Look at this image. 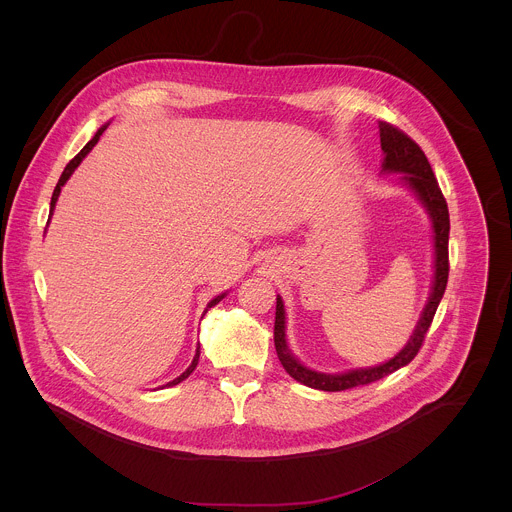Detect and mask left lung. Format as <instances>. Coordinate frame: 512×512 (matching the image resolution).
Here are the masks:
<instances>
[{"label": "left lung", "mask_w": 512, "mask_h": 512, "mask_svg": "<svg viewBox=\"0 0 512 512\" xmlns=\"http://www.w3.org/2000/svg\"><path fill=\"white\" fill-rule=\"evenodd\" d=\"M380 128V147L384 151V161L382 169L388 173H406L402 181L418 195L422 205L426 207L430 219H432V230H434V248H436V260H434V286L430 299L426 303V309L418 321V327L406 347L392 357L390 361L370 368H357L349 370L345 374H325V372H315L307 366L301 365L288 349L286 343V309L284 301L278 295L276 301V323H274V345L276 353L286 372L295 378L297 382L315 388V390H325V392H341L347 388H355L361 384H370L374 380H380L394 370L412 363V359L418 355L422 349V343L426 339V333L434 321L436 309L439 301L445 292L447 286V276H449V252H447V242H449V211L447 203L443 199V193L439 189L438 179L432 171V165L422 151L410 136H406L402 130L388 122H378Z\"/></svg>", "instance_id": "1"}]
</instances>
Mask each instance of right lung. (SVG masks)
Masks as SVG:
<instances>
[{
    "mask_svg": "<svg viewBox=\"0 0 512 512\" xmlns=\"http://www.w3.org/2000/svg\"><path fill=\"white\" fill-rule=\"evenodd\" d=\"M104 130H106V126H102V128H100V130L94 134V138H92V140H90L86 146L82 147V149H80V153H76L73 159L69 161V165L65 167V171H63V175H61V179H59V183H57V187H55V191H53V197H51V215H53V211H55V205H57V199H59L61 187H63V185L69 181V177L73 175L74 169H76V167L80 165V161H82V159L88 155V151H90L92 147L98 144V140H100V136H102V132H104ZM224 295H226V293H220V295H217L215 299H211V301H209V305H207V309H205V313H207V311H209L213 305H217V303H219L220 299H222ZM199 349H201V347H197V353H195V359H193L191 366H189V368H187V370H185L181 376H177L175 380L167 382L165 386H175V384L183 382V380H185V378H187V376H189V374L195 370V366H197V363H199V355H201V351H199Z\"/></svg>",
    "mask_w": 512,
    "mask_h": 512,
    "instance_id": "obj_1",
    "label": "right lung"
}]
</instances>
